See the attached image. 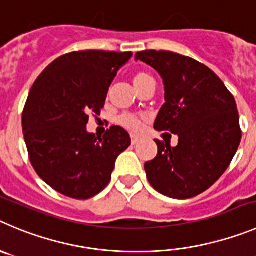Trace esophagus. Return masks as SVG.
<instances>
[{
    "label": "esophagus",
    "mask_w": 256,
    "mask_h": 256,
    "mask_svg": "<svg viewBox=\"0 0 256 256\" xmlns=\"http://www.w3.org/2000/svg\"><path fill=\"white\" fill-rule=\"evenodd\" d=\"M138 142H139V138H136V136L131 135V144L136 145V144H138Z\"/></svg>",
    "instance_id": "1"
}]
</instances>
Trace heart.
Here are the masks:
<instances>
[{
  "label": "heart",
  "mask_w": 256,
  "mask_h": 256,
  "mask_svg": "<svg viewBox=\"0 0 256 256\" xmlns=\"http://www.w3.org/2000/svg\"><path fill=\"white\" fill-rule=\"evenodd\" d=\"M132 82L136 90H140L142 88H144L145 86L150 84V83H155V80H154V77H152L149 72L139 70L134 74ZM117 122H118V125L125 128L126 130L132 131V132H138L142 126V118L134 116V114H122L121 117H118Z\"/></svg>",
  "instance_id": "heart-1"
}]
</instances>
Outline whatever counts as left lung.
<instances>
[{
	"label": "left lung",
	"instance_id": "8db88e82",
	"mask_svg": "<svg viewBox=\"0 0 256 256\" xmlns=\"http://www.w3.org/2000/svg\"><path fill=\"white\" fill-rule=\"evenodd\" d=\"M135 58L156 69L166 86L154 128L179 138L174 148L155 140L158 155L145 163L148 180L166 197H196L225 173L240 145L235 98L214 72L190 56L142 50Z\"/></svg>",
	"mask_w": 256,
	"mask_h": 256
}]
</instances>
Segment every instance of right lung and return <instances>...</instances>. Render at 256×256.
<instances>
[{
    "mask_svg": "<svg viewBox=\"0 0 256 256\" xmlns=\"http://www.w3.org/2000/svg\"><path fill=\"white\" fill-rule=\"evenodd\" d=\"M131 52L80 50L59 56L31 87L22 111L28 159L38 176L56 192L88 200L111 180L114 162L131 144L112 126L102 138L88 134L90 114L104 108L108 87Z\"/></svg>",
    "mask_w": 256,
    "mask_h": 256,
    "instance_id": "1",
    "label": "right lung"
}]
</instances>
